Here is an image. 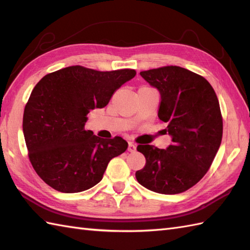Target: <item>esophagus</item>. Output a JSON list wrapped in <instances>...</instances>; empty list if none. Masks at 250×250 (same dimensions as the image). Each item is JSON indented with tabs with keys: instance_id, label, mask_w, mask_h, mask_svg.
Returning a JSON list of instances; mask_svg holds the SVG:
<instances>
[{
	"instance_id": "34e87169",
	"label": "esophagus",
	"mask_w": 250,
	"mask_h": 250,
	"mask_svg": "<svg viewBox=\"0 0 250 250\" xmlns=\"http://www.w3.org/2000/svg\"><path fill=\"white\" fill-rule=\"evenodd\" d=\"M135 149H136V147H135V145L133 144V143H129V146H128V151H130V152H134L135 151Z\"/></svg>"
}]
</instances>
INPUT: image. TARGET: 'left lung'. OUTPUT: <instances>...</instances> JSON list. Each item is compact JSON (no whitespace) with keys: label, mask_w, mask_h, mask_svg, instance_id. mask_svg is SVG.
I'll return each mask as SVG.
<instances>
[{"label":"left lung","mask_w":250,"mask_h":250,"mask_svg":"<svg viewBox=\"0 0 250 250\" xmlns=\"http://www.w3.org/2000/svg\"><path fill=\"white\" fill-rule=\"evenodd\" d=\"M140 75L160 93L158 117L172 139L167 149L139 145L146 164L135 173L153 192L176 194L200 182L208 171L222 139V118L210 83L180 66H164Z\"/></svg>","instance_id":"obj_1"}]
</instances>
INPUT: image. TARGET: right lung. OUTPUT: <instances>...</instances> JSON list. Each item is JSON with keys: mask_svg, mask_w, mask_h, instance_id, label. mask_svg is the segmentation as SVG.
Listing matches in <instances>:
<instances>
[{"mask_svg": "<svg viewBox=\"0 0 250 250\" xmlns=\"http://www.w3.org/2000/svg\"><path fill=\"white\" fill-rule=\"evenodd\" d=\"M134 70L100 72L81 65L47 74L32 90L22 130L37 175L60 192L76 193L103 178L111 159L128 148L122 137L104 140L84 129L88 114L103 108Z\"/></svg>", "mask_w": 250, "mask_h": 250, "instance_id": "add662e5", "label": "right lung"}]
</instances>
